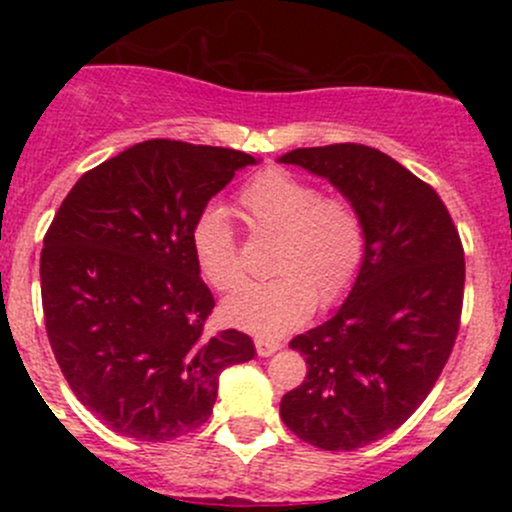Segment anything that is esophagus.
<instances>
[{"label":"esophagus","instance_id":"1","mask_svg":"<svg viewBox=\"0 0 512 512\" xmlns=\"http://www.w3.org/2000/svg\"><path fill=\"white\" fill-rule=\"evenodd\" d=\"M255 349H257V354H260V356H272L274 351L281 349V344L276 342V339L257 337V339H255Z\"/></svg>","mask_w":512,"mask_h":512}]
</instances>
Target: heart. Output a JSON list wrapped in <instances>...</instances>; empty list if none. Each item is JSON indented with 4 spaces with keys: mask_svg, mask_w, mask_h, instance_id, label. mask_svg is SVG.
<instances>
[{
    "mask_svg": "<svg viewBox=\"0 0 512 512\" xmlns=\"http://www.w3.org/2000/svg\"><path fill=\"white\" fill-rule=\"evenodd\" d=\"M238 207L252 236H274L272 279L243 286L223 305L233 327L260 337L296 330L320 308H334L354 289L366 260V226L356 202L286 168H264L238 192ZM190 248L216 291L243 284L238 236L226 211L207 207L190 228Z\"/></svg>",
    "mask_w": 512,
    "mask_h": 512,
    "instance_id": "heart-1",
    "label": "heart"
}]
</instances>
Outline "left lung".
Returning <instances> with one entry per match:
<instances>
[{
    "label": "left lung",
    "mask_w": 512,
    "mask_h": 512,
    "mask_svg": "<svg viewBox=\"0 0 512 512\" xmlns=\"http://www.w3.org/2000/svg\"><path fill=\"white\" fill-rule=\"evenodd\" d=\"M281 161L330 180L366 226L349 298L289 342L308 373L279 409L305 443L356 450L402 426L443 373L460 332L462 240L438 192L373 146H313Z\"/></svg>",
    "instance_id": "left-lung-1"
}]
</instances>
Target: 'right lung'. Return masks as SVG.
<instances>
[{
  "mask_svg": "<svg viewBox=\"0 0 512 512\" xmlns=\"http://www.w3.org/2000/svg\"><path fill=\"white\" fill-rule=\"evenodd\" d=\"M245 151L175 139L86 170L40 252L45 330L62 375L113 431L163 443L207 424L219 373L255 356L248 334L204 332L214 296L190 228Z\"/></svg>",
  "mask_w": 512,
  "mask_h": 512,
  "instance_id": "right-lung-1",
  "label": "right lung"
}]
</instances>
